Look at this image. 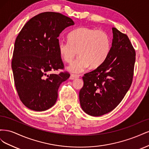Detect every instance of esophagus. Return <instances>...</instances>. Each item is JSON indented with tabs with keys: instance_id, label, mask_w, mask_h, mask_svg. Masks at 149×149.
<instances>
[{
	"instance_id": "obj_1",
	"label": "esophagus",
	"mask_w": 149,
	"mask_h": 149,
	"mask_svg": "<svg viewBox=\"0 0 149 149\" xmlns=\"http://www.w3.org/2000/svg\"><path fill=\"white\" fill-rule=\"evenodd\" d=\"M78 78V76L73 74H71L70 75V79H72V80L74 79H76V78Z\"/></svg>"
}]
</instances>
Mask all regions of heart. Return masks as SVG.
<instances>
[{"instance_id":"b5f03b06","label":"heart","mask_w":149,"mask_h":149,"mask_svg":"<svg viewBox=\"0 0 149 149\" xmlns=\"http://www.w3.org/2000/svg\"><path fill=\"white\" fill-rule=\"evenodd\" d=\"M68 40H60L58 49L61 58L69 63L78 52L79 56L68 67L73 73H80L88 66L97 68L105 61L111 49V40L106 31L86 26L71 31Z\"/></svg>"}]
</instances>
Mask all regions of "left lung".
Instances as JSON below:
<instances>
[{
	"label": "left lung",
	"instance_id": "obj_1",
	"mask_svg": "<svg viewBox=\"0 0 149 149\" xmlns=\"http://www.w3.org/2000/svg\"><path fill=\"white\" fill-rule=\"evenodd\" d=\"M112 30L113 39L106 60L83 76L80 104L86 113L92 116H100L113 110L132 82L136 52L127 35L114 27Z\"/></svg>",
	"mask_w": 149,
	"mask_h": 149
}]
</instances>
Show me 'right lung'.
Here are the masks:
<instances>
[{
	"instance_id": "add662e5",
	"label": "right lung",
	"mask_w": 149,
	"mask_h": 149,
	"mask_svg": "<svg viewBox=\"0 0 149 149\" xmlns=\"http://www.w3.org/2000/svg\"><path fill=\"white\" fill-rule=\"evenodd\" d=\"M74 22L60 13L46 12L31 18L18 35L13 49L12 68L20 101L29 109L46 111L55 104L60 84L68 72L64 69L58 49V37Z\"/></svg>"
}]
</instances>
